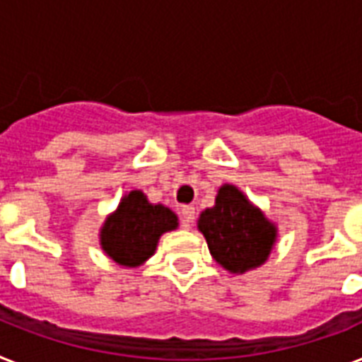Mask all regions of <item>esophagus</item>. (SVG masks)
<instances>
[{
  "label": "esophagus",
  "mask_w": 362,
  "mask_h": 362,
  "mask_svg": "<svg viewBox=\"0 0 362 362\" xmlns=\"http://www.w3.org/2000/svg\"><path fill=\"white\" fill-rule=\"evenodd\" d=\"M181 216H183V228H190L194 222V218H196V209H194V205H185V207L181 209Z\"/></svg>",
  "instance_id": "1"
}]
</instances>
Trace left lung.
<instances>
[{
	"label": "left lung",
	"instance_id": "1",
	"mask_svg": "<svg viewBox=\"0 0 362 362\" xmlns=\"http://www.w3.org/2000/svg\"><path fill=\"white\" fill-rule=\"evenodd\" d=\"M198 229L214 261L237 276L262 267L277 242V223L229 183L218 188L213 207L202 211Z\"/></svg>",
	"mask_w": 362,
	"mask_h": 362
}]
</instances>
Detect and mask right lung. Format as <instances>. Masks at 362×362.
<instances>
[{"label":"right lung","mask_w":362,"mask_h":362,"mask_svg":"<svg viewBox=\"0 0 362 362\" xmlns=\"http://www.w3.org/2000/svg\"><path fill=\"white\" fill-rule=\"evenodd\" d=\"M177 228L179 218L172 209L149 203L142 190H131L101 223L100 246L116 264L139 268L153 255L164 233Z\"/></svg>","instance_id":"add662e5"}]
</instances>
